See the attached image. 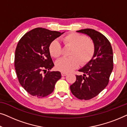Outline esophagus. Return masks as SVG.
I'll list each match as a JSON object with an SVG mask.
<instances>
[{"label": "esophagus", "mask_w": 127, "mask_h": 127, "mask_svg": "<svg viewBox=\"0 0 127 127\" xmlns=\"http://www.w3.org/2000/svg\"><path fill=\"white\" fill-rule=\"evenodd\" d=\"M62 75L63 76H66V75H67V73H65V72H62Z\"/></svg>", "instance_id": "34e87169"}]
</instances>
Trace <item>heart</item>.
Listing matches in <instances>:
<instances>
[{
  "instance_id": "1",
  "label": "heart",
  "mask_w": 127,
  "mask_h": 127,
  "mask_svg": "<svg viewBox=\"0 0 127 127\" xmlns=\"http://www.w3.org/2000/svg\"><path fill=\"white\" fill-rule=\"evenodd\" d=\"M64 45L72 48L68 58H62L58 60L56 67L58 70L64 72H69L81 65H85L92 59L95 52V45L90 38H86L76 33H71L63 38ZM51 55L58 58L62 55V48L58 40H53L49 46Z\"/></svg>"
}]
</instances>
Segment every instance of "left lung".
Masks as SVG:
<instances>
[{
	"instance_id": "8db88e82",
	"label": "left lung",
	"mask_w": 127,
	"mask_h": 127,
	"mask_svg": "<svg viewBox=\"0 0 127 127\" xmlns=\"http://www.w3.org/2000/svg\"><path fill=\"white\" fill-rule=\"evenodd\" d=\"M89 35L95 45L92 59L79 69L83 75H76V81L70 86L73 95L80 99L89 100L97 96L109 83L113 68V50L106 37L92 29L76 31Z\"/></svg>"
}]
</instances>
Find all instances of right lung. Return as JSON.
<instances>
[{"label": "right lung", "instance_id": "1", "mask_svg": "<svg viewBox=\"0 0 127 127\" xmlns=\"http://www.w3.org/2000/svg\"><path fill=\"white\" fill-rule=\"evenodd\" d=\"M64 33L35 28L19 41L15 53V71L19 83L30 95L46 97L53 92L55 84L61 78L59 71H49L54 64L49 46Z\"/></svg>", "mask_w": 127, "mask_h": 127}]
</instances>
